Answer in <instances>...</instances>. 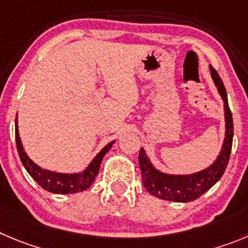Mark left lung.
<instances>
[{"instance_id":"left-lung-1","label":"left lung","mask_w":248,"mask_h":248,"mask_svg":"<svg viewBox=\"0 0 248 248\" xmlns=\"http://www.w3.org/2000/svg\"><path fill=\"white\" fill-rule=\"evenodd\" d=\"M209 69L213 82L218 89L219 95L224 101L225 138H224L220 153L218 154L214 163L208 168L193 173L177 175V173L163 172L161 170L156 169L150 161L149 156L145 154V150L140 148L138 161H140V172H142L143 186L150 194L160 198V200L181 203L197 200L221 179L224 171L228 166L233 137L232 115H231L230 108H229L228 94H226L223 80L212 66H209Z\"/></svg>"}]
</instances>
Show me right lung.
Segmentation results:
<instances>
[{"label": "right lung", "instance_id": "obj_1", "mask_svg": "<svg viewBox=\"0 0 248 248\" xmlns=\"http://www.w3.org/2000/svg\"><path fill=\"white\" fill-rule=\"evenodd\" d=\"M16 143H17L18 154H19V158L22 160V164L24 165L25 170L44 189L51 192V193L69 194L85 191V189H88L92 186L93 182L95 181V177L98 176L103 158L105 156L106 153L111 149L115 140L106 144L82 172L75 173L56 172V171L46 170V169H43L39 165H36L28 156L24 148H23L22 140H20L19 137V131H18L17 117H16Z\"/></svg>", "mask_w": 248, "mask_h": 248}]
</instances>
